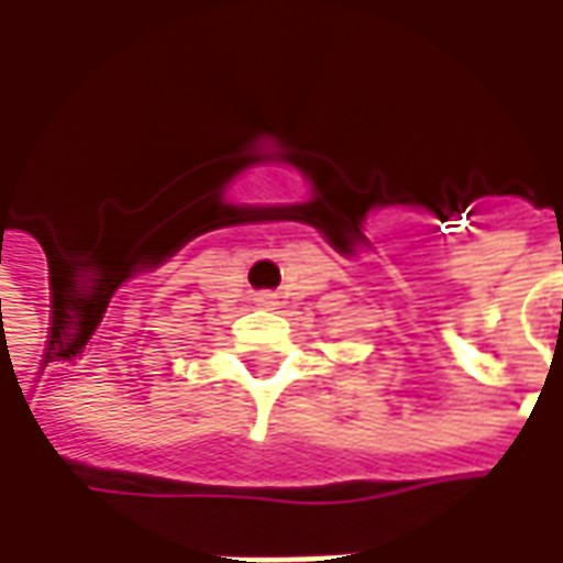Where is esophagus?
I'll use <instances>...</instances> for the list:
<instances>
[{
  "instance_id": "1",
  "label": "esophagus",
  "mask_w": 563,
  "mask_h": 563,
  "mask_svg": "<svg viewBox=\"0 0 563 563\" xmlns=\"http://www.w3.org/2000/svg\"><path fill=\"white\" fill-rule=\"evenodd\" d=\"M256 305L265 307V310H274V307H277V295H274V292L256 295Z\"/></svg>"
}]
</instances>
